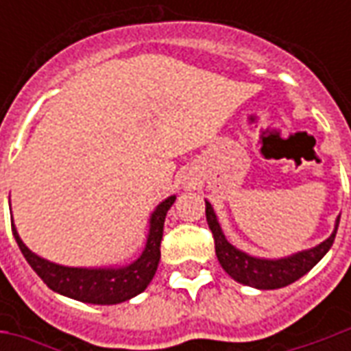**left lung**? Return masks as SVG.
<instances>
[{
  "instance_id": "8db88e82",
  "label": "left lung",
  "mask_w": 351,
  "mask_h": 351,
  "mask_svg": "<svg viewBox=\"0 0 351 351\" xmlns=\"http://www.w3.org/2000/svg\"><path fill=\"white\" fill-rule=\"evenodd\" d=\"M205 213L208 228L213 231L214 248H216V256H218L221 269L237 282H241L244 286L258 287V289H278V287L289 286L295 280L304 276L329 252V248L335 243V235H337L340 221V218H337V226H335L332 235L316 248H310V250L299 252V254L289 256V258L272 261V259L252 258L248 254L237 250L235 246H231L221 233L220 223L216 220V214H214L208 201H206Z\"/></svg>"
}]
</instances>
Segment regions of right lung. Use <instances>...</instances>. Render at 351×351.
I'll return each instance as SVG.
<instances>
[{
    "label": "right lung",
    "mask_w": 351,
    "mask_h": 351,
    "mask_svg": "<svg viewBox=\"0 0 351 351\" xmlns=\"http://www.w3.org/2000/svg\"><path fill=\"white\" fill-rule=\"evenodd\" d=\"M175 199V195L165 199L156 208V213L150 218V233H148L143 256L122 269H73V267L50 263L47 259L35 256L34 252L27 250L26 244L20 241L16 229L11 223L12 235L16 239L19 248L24 254L27 263L32 265V269L39 274V278L52 291L77 299V301L92 302V304H116L145 291L150 280L154 278L161 258L160 246L161 237H163V223Z\"/></svg>",
    "instance_id": "add662e5"
}]
</instances>
